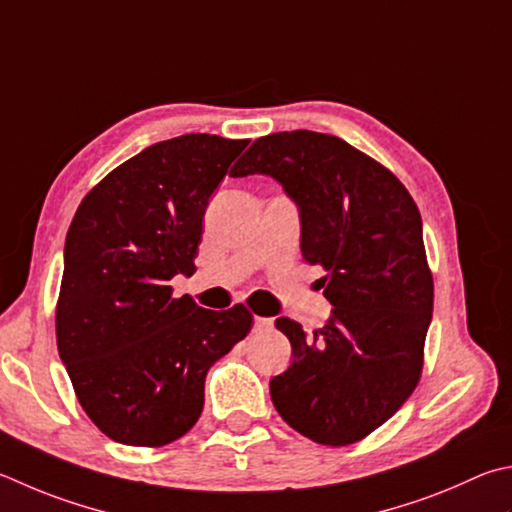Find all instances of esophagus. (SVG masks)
<instances>
[{
  "mask_svg": "<svg viewBox=\"0 0 512 512\" xmlns=\"http://www.w3.org/2000/svg\"><path fill=\"white\" fill-rule=\"evenodd\" d=\"M257 333L259 331H268L273 329V320L271 318H262V315H255V327H253Z\"/></svg>",
  "mask_w": 512,
  "mask_h": 512,
  "instance_id": "obj_1",
  "label": "esophagus"
}]
</instances>
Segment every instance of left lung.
I'll return each instance as SVG.
<instances>
[{"mask_svg":"<svg viewBox=\"0 0 512 512\" xmlns=\"http://www.w3.org/2000/svg\"><path fill=\"white\" fill-rule=\"evenodd\" d=\"M268 174L300 208L302 257L322 266L333 313L311 336L275 327L293 362L271 380L284 421L322 445H351L392 418L416 389L434 280L412 194L338 136L295 129L257 138L230 176Z\"/></svg>","mask_w":512,"mask_h":512,"instance_id":"obj_1","label":"left lung"}]
</instances>
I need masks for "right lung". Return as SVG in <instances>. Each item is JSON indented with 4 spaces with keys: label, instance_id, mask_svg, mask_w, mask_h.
Here are the masks:
<instances>
[{
    "label": "right lung",
    "instance_id": "1",
    "mask_svg": "<svg viewBox=\"0 0 512 512\" xmlns=\"http://www.w3.org/2000/svg\"><path fill=\"white\" fill-rule=\"evenodd\" d=\"M250 141L185 134L145 147L87 192L64 244L55 338L82 410L109 439L161 448L199 421L206 374L253 313L172 295L192 275L210 194Z\"/></svg>",
    "mask_w": 512,
    "mask_h": 512
}]
</instances>
